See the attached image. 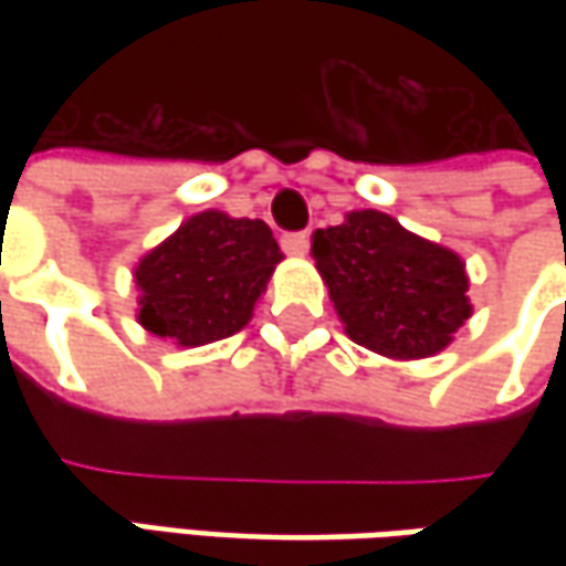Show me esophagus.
Segmentation results:
<instances>
[{"label":"esophagus","mask_w":566,"mask_h":566,"mask_svg":"<svg viewBox=\"0 0 566 566\" xmlns=\"http://www.w3.org/2000/svg\"><path fill=\"white\" fill-rule=\"evenodd\" d=\"M280 242H283V251H286V254L305 258V254H308V245H312V232H286Z\"/></svg>","instance_id":"34e87169"}]
</instances>
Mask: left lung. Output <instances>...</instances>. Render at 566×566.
Wrapping results in <instances>:
<instances>
[{
    "mask_svg": "<svg viewBox=\"0 0 566 566\" xmlns=\"http://www.w3.org/2000/svg\"><path fill=\"white\" fill-rule=\"evenodd\" d=\"M315 268L349 339L387 359L441 353L472 315L460 254L380 210H353L312 235Z\"/></svg>",
    "mask_w": 566,
    "mask_h": 566,
    "instance_id": "obj_1",
    "label": "left lung"
}]
</instances>
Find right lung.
Returning a JSON list of instances; mask_svg holds the SVG:
<instances>
[{"label": "right lung", "mask_w": 566, "mask_h": 566, "mask_svg": "<svg viewBox=\"0 0 566 566\" xmlns=\"http://www.w3.org/2000/svg\"><path fill=\"white\" fill-rule=\"evenodd\" d=\"M280 261L283 251L264 220L195 213L138 261V324L176 346L232 337L251 321Z\"/></svg>", "instance_id": "obj_1"}]
</instances>
